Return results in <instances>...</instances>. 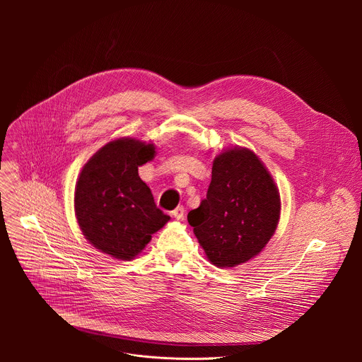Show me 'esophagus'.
I'll use <instances>...</instances> for the list:
<instances>
[{
	"label": "esophagus",
	"mask_w": 362,
	"mask_h": 362,
	"mask_svg": "<svg viewBox=\"0 0 362 362\" xmlns=\"http://www.w3.org/2000/svg\"><path fill=\"white\" fill-rule=\"evenodd\" d=\"M172 215L175 216V219L182 221L185 218V208H183V206H177V208L172 212Z\"/></svg>",
	"instance_id": "34e87169"
}]
</instances>
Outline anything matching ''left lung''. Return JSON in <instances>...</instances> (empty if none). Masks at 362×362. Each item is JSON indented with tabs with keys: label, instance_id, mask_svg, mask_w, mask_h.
I'll use <instances>...</instances> for the list:
<instances>
[{
	"label": "left lung",
	"instance_id": "left-lung-1",
	"mask_svg": "<svg viewBox=\"0 0 362 362\" xmlns=\"http://www.w3.org/2000/svg\"><path fill=\"white\" fill-rule=\"evenodd\" d=\"M279 214V192L264 163L252 150L235 147L214 160L206 199L187 221L206 257L218 268H232L265 247Z\"/></svg>",
	"mask_w": 362,
	"mask_h": 362
}]
</instances>
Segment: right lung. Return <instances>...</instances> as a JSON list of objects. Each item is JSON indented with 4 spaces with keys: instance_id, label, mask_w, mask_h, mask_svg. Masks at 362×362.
Listing matches in <instances>:
<instances>
[{
    "instance_id": "add662e5",
    "label": "right lung",
    "mask_w": 362,
    "mask_h": 362,
    "mask_svg": "<svg viewBox=\"0 0 362 362\" xmlns=\"http://www.w3.org/2000/svg\"><path fill=\"white\" fill-rule=\"evenodd\" d=\"M154 153L153 144L136 139L113 140L84 165L76 183L74 211L83 235L116 259H133L170 219L139 176V166Z\"/></svg>"
}]
</instances>
